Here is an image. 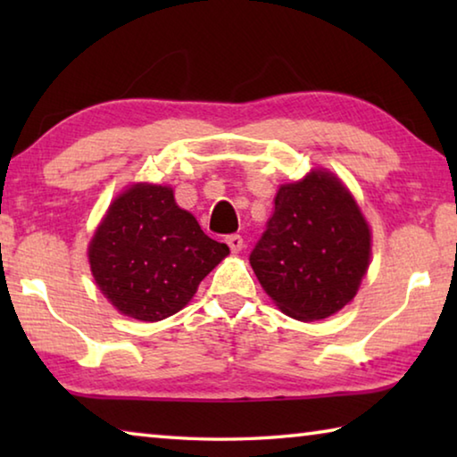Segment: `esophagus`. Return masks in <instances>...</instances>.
Instances as JSON below:
<instances>
[{
  "instance_id": "34e87169",
  "label": "esophagus",
  "mask_w": 457,
  "mask_h": 457,
  "mask_svg": "<svg viewBox=\"0 0 457 457\" xmlns=\"http://www.w3.org/2000/svg\"><path fill=\"white\" fill-rule=\"evenodd\" d=\"M226 244L229 245V250H231V252L237 253V252L242 250V247H244V237H242V236H237V234H231V236H228V237H226Z\"/></svg>"
}]
</instances>
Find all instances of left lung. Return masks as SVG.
I'll list each match as a JSON object with an SVG mask.
<instances>
[{
  "mask_svg": "<svg viewBox=\"0 0 457 457\" xmlns=\"http://www.w3.org/2000/svg\"><path fill=\"white\" fill-rule=\"evenodd\" d=\"M373 234L338 175L311 169L282 183L250 264L284 314L314 322L353 303L370 264Z\"/></svg>",
  "mask_w": 457,
  "mask_h": 457,
  "instance_id": "obj_1",
  "label": "left lung"
}]
</instances>
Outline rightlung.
Segmentation results:
<instances>
[{"instance_id":"add662e5","label":"right lung","mask_w":457,"mask_h":457,"mask_svg":"<svg viewBox=\"0 0 457 457\" xmlns=\"http://www.w3.org/2000/svg\"><path fill=\"white\" fill-rule=\"evenodd\" d=\"M229 253L177 205L171 185L135 181L111 201L88 242L98 290L122 316L169 319Z\"/></svg>"}]
</instances>
